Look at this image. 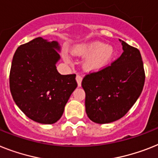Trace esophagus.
<instances>
[{"instance_id": "34e87169", "label": "esophagus", "mask_w": 158, "mask_h": 158, "mask_svg": "<svg viewBox=\"0 0 158 158\" xmlns=\"http://www.w3.org/2000/svg\"><path fill=\"white\" fill-rule=\"evenodd\" d=\"M76 80H77V82L78 86H81V85L82 77L81 76V75H79V74H77V77H76Z\"/></svg>"}]
</instances>
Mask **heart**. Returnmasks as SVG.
<instances>
[{
    "label": "heart",
    "mask_w": 158,
    "mask_h": 158,
    "mask_svg": "<svg viewBox=\"0 0 158 158\" xmlns=\"http://www.w3.org/2000/svg\"><path fill=\"white\" fill-rule=\"evenodd\" d=\"M76 56L86 58L83 67L86 71H98L106 67L114 56V49L111 45L102 42H90L75 47L73 50ZM64 60L69 62V57L64 55Z\"/></svg>",
    "instance_id": "1"
}]
</instances>
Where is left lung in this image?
<instances>
[{
	"instance_id": "left-lung-1",
	"label": "left lung",
	"mask_w": 158,
	"mask_h": 158,
	"mask_svg": "<svg viewBox=\"0 0 158 158\" xmlns=\"http://www.w3.org/2000/svg\"><path fill=\"white\" fill-rule=\"evenodd\" d=\"M123 53L110 65L86 74L81 82L85 92V112L90 120L103 124L127 114L143 90L145 80L137 48L119 40Z\"/></svg>"
}]
</instances>
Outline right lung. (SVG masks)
Listing matches in <instances>:
<instances>
[{
	"mask_svg": "<svg viewBox=\"0 0 158 158\" xmlns=\"http://www.w3.org/2000/svg\"><path fill=\"white\" fill-rule=\"evenodd\" d=\"M56 41L38 37L18 48L12 60L10 88L20 110L32 120L52 124L60 119L77 86L76 74L61 75Z\"/></svg>",
	"mask_w": 158,
	"mask_h": 158,
	"instance_id": "1",
	"label": "right lung"
}]
</instances>
